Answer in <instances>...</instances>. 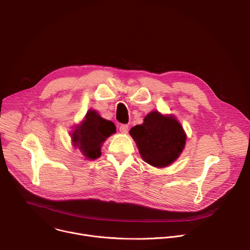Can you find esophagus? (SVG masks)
<instances>
[{"mask_svg": "<svg viewBox=\"0 0 250 250\" xmlns=\"http://www.w3.org/2000/svg\"><path fill=\"white\" fill-rule=\"evenodd\" d=\"M119 129L122 133H126L128 131V125H120Z\"/></svg>", "mask_w": 250, "mask_h": 250, "instance_id": "1", "label": "esophagus"}]
</instances>
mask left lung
<instances>
[{"mask_svg": "<svg viewBox=\"0 0 250 250\" xmlns=\"http://www.w3.org/2000/svg\"><path fill=\"white\" fill-rule=\"evenodd\" d=\"M141 158L156 168L171 165L182 153L187 135L181 124L172 115L152 111L144 123L130 128Z\"/></svg>", "mask_w": 250, "mask_h": 250, "instance_id": "8db88e82", "label": "left lung"}]
</instances>
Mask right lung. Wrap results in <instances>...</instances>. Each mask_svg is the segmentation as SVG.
Segmentation results:
<instances>
[{"instance_id":"right-lung-1","label":"right lung","mask_w":250,"mask_h":250,"mask_svg":"<svg viewBox=\"0 0 250 250\" xmlns=\"http://www.w3.org/2000/svg\"><path fill=\"white\" fill-rule=\"evenodd\" d=\"M115 132L113 122L102 118L95 110H89L81 124L74 127L71 139L74 147H78L86 159L94 160L101 156L104 141Z\"/></svg>"}]
</instances>
